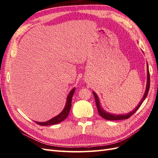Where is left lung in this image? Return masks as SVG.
Listing matches in <instances>:
<instances>
[{
	"label": "left lung",
	"instance_id": "left-lung-1",
	"mask_svg": "<svg viewBox=\"0 0 158 158\" xmlns=\"http://www.w3.org/2000/svg\"><path fill=\"white\" fill-rule=\"evenodd\" d=\"M147 73H148V75H147V84H146V89H145V91L144 93V95L143 96L142 99H141L140 102L139 103V104L137 105V107H135V108H134V110H133L132 111L129 112V114H120V115H115V114H110V113H109L106 111H105L103 107L101 106L100 105V102H99V99L98 98V96L97 95L94 91H93V94H94V95L95 97V103H96V106L97 107H98V113L103 118H104L105 119H107V120H121V119H127L129 118H130V117L134 114V113L138 110L139 108V107L141 106V103H143V101L146 98V97L148 94V91L149 89V81H150V80H149V69H148V64L147 63Z\"/></svg>",
	"mask_w": 158,
	"mask_h": 158
}]
</instances>
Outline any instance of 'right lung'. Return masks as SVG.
Wrapping results in <instances>:
<instances>
[{"label": "right lung", "mask_w": 158, "mask_h": 158, "mask_svg": "<svg viewBox=\"0 0 158 158\" xmlns=\"http://www.w3.org/2000/svg\"><path fill=\"white\" fill-rule=\"evenodd\" d=\"M75 91V87L73 88L71 90L70 93L69 94L67 98V102L65 106H64L63 110L60 113L59 115L54 117L53 118L51 119L50 120L44 121V122H38V121H35L36 123H37L39 125H42V126H46V125H55L57 124L60 122H61L63 120L65 119L67 116L69 114V111L71 107V101L73 95L74 94V92Z\"/></svg>", "instance_id": "add662e5"}]
</instances>
